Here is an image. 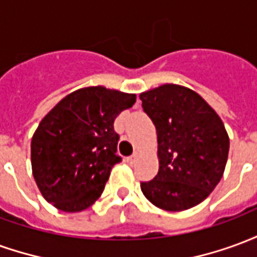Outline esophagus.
Returning a JSON list of instances; mask_svg holds the SVG:
<instances>
[{
	"instance_id": "obj_1",
	"label": "esophagus",
	"mask_w": 257,
	"mask_h": 257,
	"mask_svg": "<svg viewBox=\"0 0 257 257\" xmlns=\"http://www.w3.org/2000/svg\"><path fill=\"white\" fill-rule=\"evenodd\" d=\"M126 162H128L129 165H135L136 162H138V154H132L131 157L126 158Z\"/></svg>"
}]
</instances>
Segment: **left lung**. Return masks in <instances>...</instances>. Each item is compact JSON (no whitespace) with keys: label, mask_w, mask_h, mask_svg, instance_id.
<instances>
[{"label":"left lung","mask_w":257,"mask_h":257,"mask_svg":"<svg viewBox=\"0 0 257 257\" xmlns=\"http://www.w3.org/2000/svg\"><path fill=\"white\" fill-rule=\"evenodd\" d=\"M143 111L156 125L160 169L140 187L165 210L202 202L220 182L230 140L220 117L194 90L167 84L140 93Z\"/></svg>","instance_id":"left-lung-1"}]
</instances>
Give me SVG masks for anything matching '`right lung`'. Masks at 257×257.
Listing matches in <instances>:
<instances>
[{"label":"right lung","mask_w":257,"mask_h":257,"mask_svg":"<svg viewBox=\"0 0 257 257\" xmlns=\"http://www.w3.org/2000/svg\"><path fill=\"white\" fill-rule=\"evenodd\" d=\"M136 95L103 86L67 95L44 117L31 140V167L49 204L79 212L99 198L117 154L118 114L134 106Z\"/></svg>","instance_id":"add662e5"}]
</instances>
